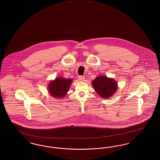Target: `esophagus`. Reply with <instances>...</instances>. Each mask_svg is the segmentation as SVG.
Listing matches in <instances>:
<instances>
[{"instance_id": "1", "label": "esophagus", "mask_w": 160, "mask_h": 160, "mask_svg": "<svg viewBox=\"0 0 160 160\" xmlns=\"http://www.w3.org/2000/svg\"><path fill=\"white\" fill-rule=\"evenodd\" d=\"M85 78L84 77V76H78V80L80 81V82H83Z\"/></svg>"}]
</instances>
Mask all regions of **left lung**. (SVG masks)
Masks as SVG:
<instances>
[{
	"label": "left lung",
	"instance_id": "8db88e82",
	"mask_svg": "<svg viewBox=\"0 0 160 160\" xmlns=\"http://www.w3.org/2000/svg\"><path fill=\"white\" fill-rule=\"evenodd\" d=\"M92 84L96 93L104 99L112 96L118 88L115 80L104 76L96 77Z\"/></svg>",
	"mask_w": 160,
	"mask_h": 160
}]
</instances>
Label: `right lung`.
Instances as JSON below:
<instances>
[{"instance_id":"add662e5","label":"right lung","mask_w":160,"mask_h":160,"mask_svg":"<svg viewBox=\"0 0 160 160\" xmlns=\"http://www.w3.org/2000/svg\"><path fill=\"white\" fill-rule=\"evenodd\" d=\"M72 79H66L63 77H57L48 85V90L52 96L55 98H64L69 90Z\"/></svg>"}]
</instances>
